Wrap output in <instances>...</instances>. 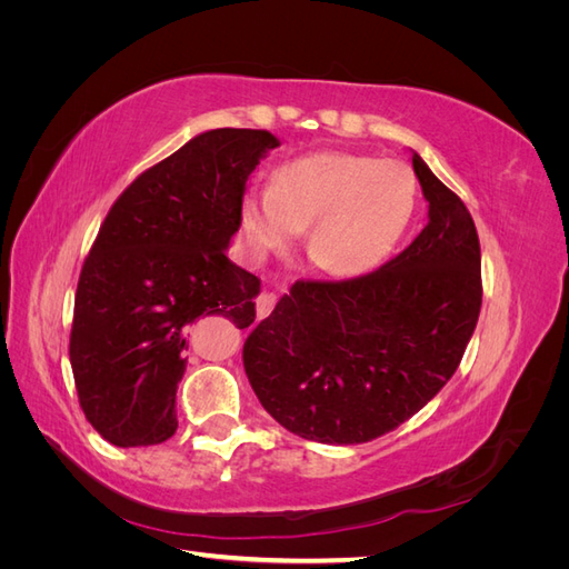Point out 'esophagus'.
I'll return each instance as SVG.
<instances>
[{"label": "esophagus", "instance_id": "34e87169", "mask_svg": "<svg viewBox=\"0 0 569 569\" xmlns=\"http://www.w3.org/2000/svg\"><path fill=\"white\" fill-rule=\"evenodd\" d=\"M274 301H278V297H274L272 291H263V295L256 299V318H258V320L268 318V316H270V311H272Z\"/></svg>", "mask_w": 569, "mask_h": 569}]
</instances>
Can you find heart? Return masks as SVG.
Wrapping results in <instances>:
<instances>
[{"label": "heart", "mask_w": 569, "mask_h": 569, "mask_svg": "<svg viewBox=\"0 0 569 569\" xmlns=\"http://www.w3.org/2000/svg\"><path fill=\"white\" fill-rule=\"evenodd\" d=\"M418 206V184L399 161L343 151H316L282 163L270 189H249L239 201V230L249 253L263 261L297 242L332 274L380 266L406 234Z\"/></svg>", "instance_id": "1"}]
</instances>
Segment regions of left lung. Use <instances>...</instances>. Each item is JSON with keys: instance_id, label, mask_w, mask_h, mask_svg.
<instances>
[{"instance_id": "obj_1", "label": "left lung", "mask_w": 569, "mask_h": 569, "mask_svg": "<svg viewBox=\"0 0 569 569\" xmlns=\"http://www.w3.org/2000/svg\"><path fill=\"white\" fill-rule=\"evenodd\" d=\"M412 170L429 203L412 244L363 278L291 284L244 341L258 401L301 439L349 446L391 432L468 349L481 308L475 222L418 151Z\"/></svg>"}]
</instances>
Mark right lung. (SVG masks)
<instances>
[{
    "mask_svg": "<svg viewBox=\"0 0 569 569\" xmlns=\"http://www.w3.org/2000/svg\"><path fill=\"white\" fill-rule=\"evenodd\" d=\"M274 147L268 130L199 132L111 206L80 272L68 349L84 418L109 443L132 449L176 435L197 318L253 322L261 280L228 249L244 184Z\"/></svg>",
    "mask_w": 569,
    "mask_h": 569,
    "instance_id": "1",
    "label": "right lung"
}]
</instances>
